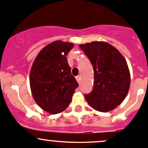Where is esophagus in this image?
I'll return each instance as SVG.
<instances>
[{
	"label": "esophagus",
	"mask_w": 148,
	"mask_h": 148,
	"mask_svg": "<svg viewBox=\"0 0 148 148\" xmlns=\"http://www.w3.org/2000/svg\"><path fill=\"white\" fill-rule=\"evenodd\" d=\"M76 80L77 81V83H80V75H78L76 77Z\"/></svg>",
	"instance_id": "34e87169"
}]
</instances>
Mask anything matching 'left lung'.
<instances>
[{"instance_id":"1","label":"left lung","mask_w":148,"mask_h":148,"mask_svg":"<svg viewBox=\"0 0 148 148\" xmlns=\"http://www.w3.org/2000/svg\"><path fill=\"white\" fill-rule=\"evenodd\" d=\"M93 67V88L85 95L88 104L99 112H109L123 103L130 85L127 62L117 48L103 41L81 44Z\"/></svg>"}]
</instances>
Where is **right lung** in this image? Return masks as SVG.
Wrapping results in <instances>:
<instances>
[{
    "label": "right lung",
    "instance_id": "1",
    "mask_svg": "<svg viewBox=\"0 0 148 148\" xmlns=\"http://www.w3.org/2000/svg\"><path fill=\"white\" fill-rule=\"evenodd\" d=\"M73 45L61 40L48 44L39 52L31 67L30 86L33 99L53 115L68 108L78 87L66 57Z\"/></svg>",
    "mask_w": 148,
    "mask_h": 148
}]
</instances>
